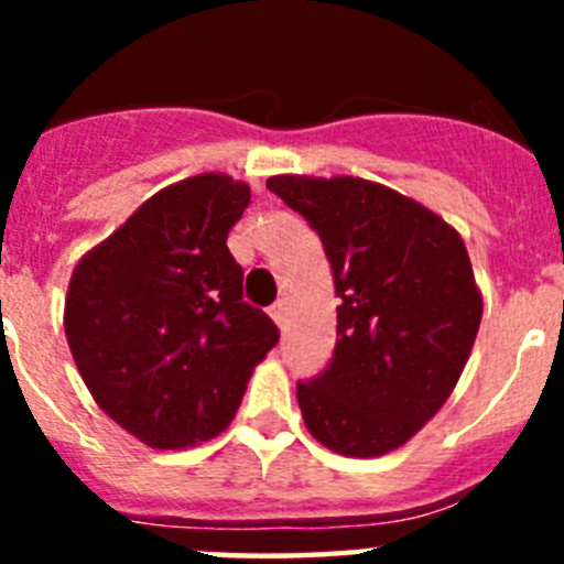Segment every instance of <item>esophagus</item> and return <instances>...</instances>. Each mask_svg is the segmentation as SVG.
Segmentation results:
<instances>
[{
    "instance_id": "esophagus-1",
    "label": "esophagus",
    "mask_w": 564,
    "mask_h": 564,
    "mask_svg": "<svg viewBox=\"0 0 564 564\" xmlns=\"http://www.w3.org/2000/svg\"><path fill=\"white\" fill-rule=\"evenodd\" d=\"M271 318L276 322L279 327L285 325V302H276V305L271 307Z\"/></svg>"
}]
</instances>
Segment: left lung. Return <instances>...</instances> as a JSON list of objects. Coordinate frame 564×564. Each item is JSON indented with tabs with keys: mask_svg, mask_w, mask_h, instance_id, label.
<instances>
[{
	"mask_svg": "<svg viewBox=\"0 0 564 564\" xmlns=\"http://www.w3.org/2000/svg\"><path fill=\"white\" fill-rule=\"evenodd\" d=\"M268 188L316 228L341 299L330 367L296 387L307 432L344 457L390 455L437 415L475 347L482 293L466 242L352 174H273Z\"/></svg>",
	"mask_w": 564,
	"mask_h": 564,
	"instance_id": "8db88e82",
	"label": "left lung"
}]
</instances>
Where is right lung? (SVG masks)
I'll return each instance as SVG.
<instances>
[{
	"label": "right lung",
	"mask_w": 564,
	"mask_h": 564,
	"mask_svg": "<svg viewBox=\"0 0 564 564\" xmlns=\"http://www.w3.org/2000/svg\"><path fill=\"white\" fill-rule=\"evenodd\" d=\"M248 203L251 186L231 174H194L152 194L73 268V361L98 406L152 449L220 435L279 341L271 318L242 302L226 246Z\"/></svg>",
	"instance_id": "right-lung-1"
}]
</instances>
